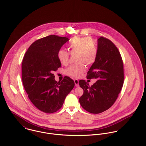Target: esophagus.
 <instances>
[{"instance_id":"obj_1","label":"esophagus","mask_w":146,"mask_h":146,"mask_svg":"<svg viewBox=\"0 0 146 146\" xmlns=\"http://www.w3.org/2000/svg\"><path fill=\"white\" fill-rule=\"evenodd\" d=\"M74 83H75V86L76 87H78L79 86V81H78V80L75 79L74 80Z\"/></svg>"}]
</instances>
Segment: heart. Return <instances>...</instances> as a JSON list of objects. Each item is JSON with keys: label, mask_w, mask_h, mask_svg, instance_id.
<instances>
[{"label": "heart", "mask_w": 146, "mask_h": 146, "mask_svg": "<svg viewBox=\"0 0 146 146\" xmlns=\"http://www.w3.org/2000/svg\"><path fill=\"white\" fill-rule=\"evenodd\" d=\"M67 46L72 54H76V60L78 63L69 66L65 70V73L73 78H78L85 72V64L91 65L95 62L97 54L96 42L91 37L75 36L69 40ZM57 57L59 62L65 65L68 62L69 53L64 50L60 49L58 51Z\"/></svg>", "instance_id": "obj_1"}]
</instances>
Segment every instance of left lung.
Masks as SVG:
<instances>
[{"label":"left lung","mask_w":146,"mask_h":146,"mask_svg":"<svg viewBox=\"0 0 146 146\" xmlns=\"http://www.w3.org/2000/svg\"><path fill=\"white\" fill-rule=\"evenodd\" d=\"M87 74V78H94L97 81L91 86L84 80L79 81L83 90V94L79 98L80 103L89 113H102L114 104L124 83L121 55L109 39L103 37L98 38L96 59Z\"/></svg>","instance_id":"left-lung-1"}]
</instances>
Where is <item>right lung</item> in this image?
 <instances>
[{"label": "right lung", "instance_id": "1", "mask_svg": "<svg viewBox=\"0 0 146 146\" xmlns=\"http://www.w3.org/2000/svg\"><path fill=\"white\" fill-rule=\"evenodd\" d=\"M69 40L55 35L38 39L29 47L22 60L24 88L35 106L44 113L59 110L74 86V81L69 77L58 82L52 74L62 66L58 51Z\"/></svg>", "mask_w": 146, "mask_h": 146}]
</instances>
